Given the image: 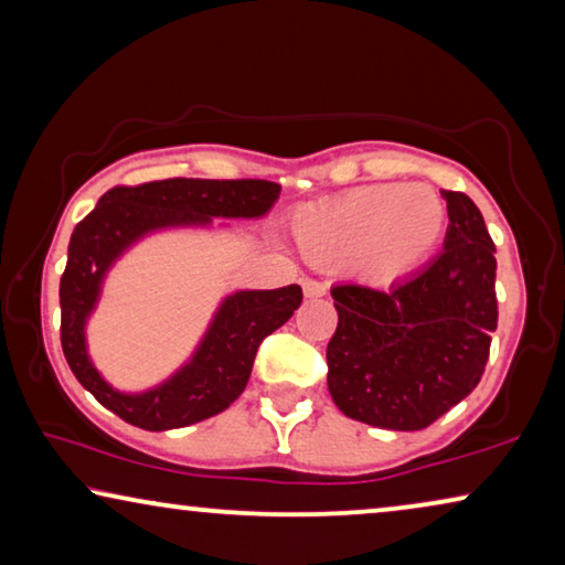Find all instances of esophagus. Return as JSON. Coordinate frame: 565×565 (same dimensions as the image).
<instances>
[{"mask_svg":"<svg viewBox=\"0 0 565 565\" xmlns=\"http://www.w3.org/2000/svg\"><path fill=\"white\" fill-rule=\"evenodd\" d=\"M301 291H305V297L315 299V297H324V291H328V286L315 281V279H301Z\"/></svg>","mask_w":565,"mask_h":565,"instance_id":"1","label":"esophagus"}]
</instances>
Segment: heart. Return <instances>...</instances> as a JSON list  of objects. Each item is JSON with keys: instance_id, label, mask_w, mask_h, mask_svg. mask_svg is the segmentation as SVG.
Listing matches in <instances>:
<instances>
[{"instance_id": "heart-1", "label": "heart", "mask_w": 565, "mask_h": 565, "mask_svg": "<svg viewBox=\"0 0 565 565\" xmlns=\"http://www.w3.org/2000/svg\"><path fill=\"white\" fill-rule=\"evenodd\" d=\"M448 206L427 184H365L299 206L291 217L309 264L351 268L371 284H394L423 268L445 235Z\"/></svg>"}]
</instances>
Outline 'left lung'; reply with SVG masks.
I'll return each instance as SVG.
<instances>
[{
    "mask_svg": "<svg viewBox=\"0 0 565 565\" xmlns=\"http://www.w3.org/2000/svg\"><path fill=\"white\" fill-rule=\"evenodd\" d=\"M448 204L443 253L388 291L332 289L338 330L328 388L345 417L384 430H425L481 381L497 330V258L483 217L460 192Z\"/></svg>",
    "mask_w": 565,
    "mask_h": 565,
    "instance_id": "1",
    "label": "left lung"
}]
</instances>
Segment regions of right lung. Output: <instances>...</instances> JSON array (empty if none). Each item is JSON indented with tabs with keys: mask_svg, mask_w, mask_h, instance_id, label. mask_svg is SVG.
<instances>
[{
	"mask_svg": "<svg viewBox=\"0 0 565 565\" xmlns=\"http://www.w3.org/2000/svg\"><path fill=\"white\" fill-rule=\"evenodd\" d=\"M281 186L260 179H163L115 186L74 227L61 276V345L86 392L102 407L142 430H177L227 409L248 384L258 345L301 305L297 284L284 289H241L220 301L194 348L161 384L120 392L102 376L86 345V324L117 260L142 237L179 227H210L220 220H260Z\"/></svg>",
	"mask_w": 565,
	"mask_h": 565,
	"instance_id": "right-lung-1",
	"label": "right lung"
}]
</instances>
